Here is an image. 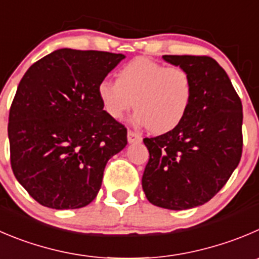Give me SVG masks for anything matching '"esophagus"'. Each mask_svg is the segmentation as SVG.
I'll return each instance as SVG.
<instances>
[{
	"label": "esophagus",
	"instance_id": "34e87169",
	"mask_svg": "<svg viewBox=\"0 0 259 259\" xmlns=\"http://www.w3.org/2000/svg\"><path fill=\"white\" fill-rule=\"evenodd\" d=\"M127 139L130 144H135V142H141L142 141V136L139 134V132H135L132 130H130L127 134Z\"/></svg>",
	"mask_w": 259,
	"mask_h": 259
}]
</instances>
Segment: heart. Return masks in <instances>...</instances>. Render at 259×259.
<instances>
[{"mask_svg":"<svg viewBox=\"0 0 259 259\" xmlns=\"http://www.w3.org/2000/svg\"><path fill=\"white\" fill-rule=\"evenodd\" d=\"M192 93V78L184 68L142 57L123 66L117 81L103 80L98 85V97L109 117L120 119L135 105V122L154 134L171 131L183 120Z\"/></svg>","mask_w":259,"mask_h":259,"instance_id":"1","label":"heart"}]
</instances>
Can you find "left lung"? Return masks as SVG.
Masks as SVG:
<instances>
[{"label":"left lung","mask_w":259,"mask_h":259,"mask_svg":"<svg viewBox=\"0 0 259 259\" xmlns=\"http://www.w3.org/2000/svg\"><path fill=\"white\" fill-rule=\"evenodd\" d=\"M193 85L188 112L174 130L144 139L150 159L142 189L152 205L187 210L210 201L229 181L243 150V107L228 73L207 56H162Z\"/></svg>","instance_id":"8db88e82"}]
</instances>
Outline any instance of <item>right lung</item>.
Instances as JSON below:
<instances>
[{
  "label": "right lung",
  "instance_id": "right-lung-1",
  "mask_svg": "<svg viewBox=\"0 0 259 259\" xmlns=\"http://www.w3.org/2000/svg\"><path fill=\"white\" fill-rule=\"evenodd\" d=\"M124 54L62 48L29 67L9 114L11 168L40 205L85 207L127 128L103 110L98 85Z\"/></svg>",
  "mask_w": 259,
  "mask_h": 259
}]
</instances>
